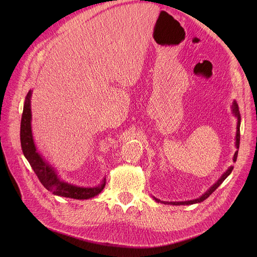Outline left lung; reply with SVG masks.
Segmentation results:
<instances>
[{
	"mask_svg": "<svg viewBox=\"0 0 257 257\" xmlns=\"http://www.w3.org/2000/svg\"><path fill=\"white\" fill-rule=\"evenodd\" d=\"M232 113H233L234 116L237 118L236 134H235V147H236V149H238V148H239V139H240V137H239V136H240V134H239L240 114H239V110H238V106H237V104H236L235 101H234L233 104H232ZM237 152H238V150H236V152L234 153V156H233V161H234V163H235L236 158H237ZM232 170H233V167L228 168V170L222 175L221 178H220L217 182H215V183L209 188V190H208L207 192H205L200 198H197V199H195V200L182 201V202H166V201H160V200L156 199L155 197H153V198H154V200H155L156 202H160V203H165V204H171V205H191V204H195V203H200V202H203V201H204L205 199H207L215 190H217V188L222 184V182L229 176V175H230V173L232 172Z\"/></svg>",
	"mask_w": 257,
	"mask_h": 257,
	"instance_id": "obj_1",
	"label": "left lung"
}]
</instances>
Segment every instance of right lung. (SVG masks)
<instances>
[{"mask_svg": "<svg viewBox=\"0 0 257 257\" xmlns=\"http://www.w3.org/2000/svg\"><path fill=\"white\" fill-rule=\"evenodd\" d=\"M31 94L32 91L30 90L24 103L21 120V145L25 157L29 161L39 181L48 191L60 197L85 200L99 195L106 184L105 178L98 186L93 187H82L67 183L60 179L56 171L38 153L31 130Z\"/></svg>", "mask_w": 257, "mask_h": 257, "instance_id": "add662e5", "label": "right lung"}]
</instances>
